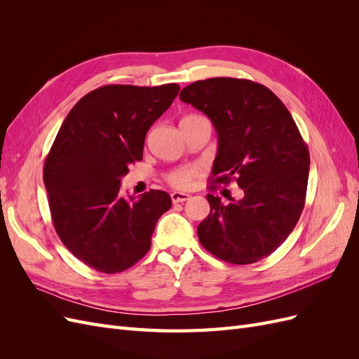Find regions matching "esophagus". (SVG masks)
I'll use <instances>...</instances> for the list:
<instances>
[{"instance_id": "esophagus-1", "label": "esophagus", "mask_w": 359, "mask_h": 359, "mask_svg": "<svg viewBox=\"0 0 359 359\" xmlns=\"http://www.w3.org/2000/svg\"><path fill=\"white\" fill-rule=\"evenodd\" d=\"M170 199L173 203H182V202L190 199V194L182 193V191H173V193H170Z\"/></svg>"}]
</instances>
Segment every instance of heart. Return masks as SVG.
Returning a JSON list of instances; mask_svg holds the SVG:
<instances>
[{"mask_svg": "<svg viewBox=\"0 0 359 359\" xmlns=\"http://www.w3.org/2000/svg\"><path fill=\"white\" fill-rule=\"evenodd\" d=\"M194 118H202L201 115H187L184 116L181 121H186V119H194ZM202 173V168L198 165H191L186 168H180L172 170L168 175V181L172 184L173 187L177 189H187L194 178H198Z\"/></svg>", "mask_w": 359, "mask_h": 359, "instance_id": "heart-1", "label": "heart"}]
</instances>
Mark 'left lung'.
<instances>
[{"label": "left lung", "instance_id": "8db88e82", "mask_svg": "<svg viewBox=\"0 0 359 359\" xmlns=\"http://www.w3.org/2000/svg\"><path fill=\"white\" fill-rule=\"evenodd\" d=\"M180 100L211 119L219 135L212 182L241 187L224 205L206 194L211 211L198 226L201 244L224 262L248 265L285 243L306 203L309 148L287 107L266 86L211 78L187 85ZM210 189H215V186Z\"/></svg>", "mask_w": 359, "mask_h": 359}]
</instances>
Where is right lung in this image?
<instances>
[{"label":"right lung","instance_id":"obj_1","mask_svg":"<svg viewBox=\"0 0 359 359\" xmlns=\"http://www.w3.org/2000/svg\"><path fill=\"white\" fill-rule=\"evenodd\" d=\"M180 85H104L73 106L43 168L53 227L85 265L106 274L133 266L172 201L149 190L124 198L121 177L142 160L145 136Z\"/></svg>","mask_w":359,"mask_h":359}]
</instances>
